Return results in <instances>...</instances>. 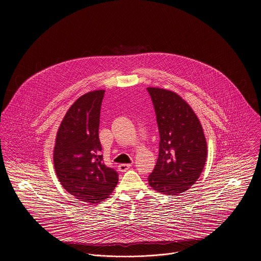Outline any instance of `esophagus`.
Instances as JSON below:
<instances>
[{
    "label": "esophagus",
    "mask_w": 261,
    "mask_h": 261,
    "mask_svg": "<svg viewBox=\"0 0 261 261\" xmlns=\"http://www.w3.org/2000/svg\"><path fill=\"white\" fill-rule=\"evenodd\" d=\"M130 167H131V164H120V165L118 166V169H119V171H121V172H125V171H127Z\"/></svg>",
    "instance_id": "34e87169"
}]
</instances>
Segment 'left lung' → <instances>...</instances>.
<instances>
[{
  "instance_id": "8db88e82",
  "label": "left lung",
  "mask_w": 261,
  "mask_h": 261,
  "mask_svg": "<svg viewBox=\"0 0 261 261\" xmlns=\"http://www.w3.org/2000/svg\"><path fill=\"white\" fill-rule=\"evenodd\" d=\"M160 135L159 156L148 175L151 187L166 195H177L191 188L206 160V141L201 124L189 104L177 94L147 88Z\"/></svg>"
}]
</instances>
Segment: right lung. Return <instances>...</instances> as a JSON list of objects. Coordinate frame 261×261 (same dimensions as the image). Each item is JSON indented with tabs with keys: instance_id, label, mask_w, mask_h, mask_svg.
Instances as JSON below:
<instances>
[{
	"instance_id": "obj_1",
	"label": "right lung",
	"mask_w": 261,
	"mask_h": 261,
	"mask_svg": "<svg viewBox=\"0 0 261 261\" xmlns=\"http://www.w3.org/2000/svg\"><path fill=\"white\" fill-rule=\"evenodd\" d=\"M104 93L90 92L73 103L61 123L54 151L55 169L63 188L89 203L106 199L119 180L118 172L103 162L99 139Z\"/></svg>"
}]
</instances>
